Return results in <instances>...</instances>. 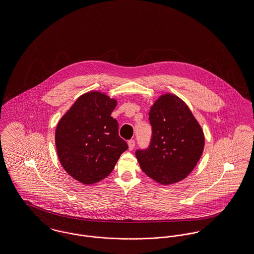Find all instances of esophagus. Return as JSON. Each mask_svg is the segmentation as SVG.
<instances>
[{
    "mask_svg": "<svg viewBox=\"0 0 254 254\" xmlns=\"http://www.w3.org/2000/svg\"><path fill=\"white\" fill-rule=\"evenodd\" d=\"M127 144H128V149L129 150H132V149H134L135 147V141L134 140H129L128 142H127Z\"/></svg>",
    "mask_w": 254,
    "mask_h": 254,
    "instance_id": "obj_1",
    "label": "esophagus"
}]
</instances>
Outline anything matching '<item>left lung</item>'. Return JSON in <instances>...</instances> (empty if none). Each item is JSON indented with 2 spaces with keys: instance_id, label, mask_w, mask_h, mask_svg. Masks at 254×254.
<instances>
[{
  "instance_id": "left-lung-1",
  "label": "left lung",
  "mask_w": 254,
  "mask_h": 254,
  "mask_svg": "<svg viewBox=\"0 0 254 254\" xmlns=\"http://www.w3.org/2000/svg\"><path fill=\"white\" fill-rule=\"evenodd\" d=\"M152 133L149 145L136 149L143 172L161 184L185 179L204 147L202 129L185 103L173 94L161 96L149 112Z\"/></svg>"
}]
</instances>
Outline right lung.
Returning a JSON list of instances; mask_svg holds the SVG:
<instances>
[{"mask_svg":"<svg viewBox=\"0 0 254 254\" xmlns=\"http://www.w3.org/2000/svg\"><path fill=\"white\" fill-rule=\"evenodd\" d=\"M116 101L100 92L80 96L61 118L56 130L60 163L74 179L93 184L106 178L127 142L119 136L117 120L111 117Z\"/></svg>","mask_w":254,"mask_h":254,"instance_id":"add662e5","label":"right lung"}]
</instances>
